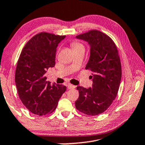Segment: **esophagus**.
<instances>
[{"label":"esophagus","instance_id":"obj_1","mask_svg":"<svg viewBox=\"0 0 145 145\" xmlns=\"http://www.w3.org/2000/svg\"><path fill=\"white\" fill-rule=\"evenodd\" d=\"M67 88L68 89H74L75 88V86H74V85H72V84H68Z\"/></svg>","mask_w":145,"mask_h":145}]
</instances>
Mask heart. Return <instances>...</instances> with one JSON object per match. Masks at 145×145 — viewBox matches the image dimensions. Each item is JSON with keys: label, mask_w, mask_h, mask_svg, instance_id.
Masks as SVG:
<instances>
[{"label": "heart", "mask_w": 145, "mask_h": 145, "mask_svg": "<svg viewBox=\"0 0 145 145\" xmlns=\"http://www.w3.org/2000/svg\"><path fill=\"white\" fill-rule=\"evenodd\" d=\"M71 46H72L73 51H74V50H84V45L81 43L77 42V41H75V40L73 41V42L71 43Z\"/></svg>", "instance_id": "1"}]
</instances>
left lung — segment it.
Segmentation results:
<instances>
[{"mask_svg":"<svg viewBox=\"0 0 145 145\" xmlns=\"http://www.w3.org/2000/svg\"><path fill=\"white\" fill-rule=\"evenodd\" d=\"M76 38L90 47L86 69L92 72L93 84L89 88L77 87L79 96L75 107L84 114L97 116L108 108L118 92L122 74L118 50L112 39L100 31H89Z\"/></svg>","mask_w":145,"mask_h":145,"instance_id":"8db88e82","label":"left lung"}]
</instances>
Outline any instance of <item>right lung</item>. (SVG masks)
Masks as SVG:
<instances>
[{"mask_svg":"<svg viewBox=\"0 0 145 145\" xmlns=\"http://www.w3.org/2000/svg\"><path fill=\"white\" fill-rule=\"evenodd\" d=\"M65 35L41 32L33 37L22 50L15 71L18 94L31 113L43 116L56 109L66 87L46 81L49 68L55 66L57 47Z\"/></svg>","mask_w":145,"mask_h":145,"instance_id":"add662e5","label":"right lung"}]
</instances>
